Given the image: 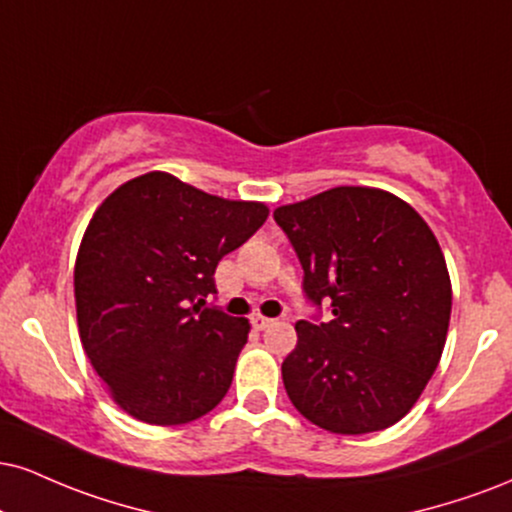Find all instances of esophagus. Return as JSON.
<instances>
[{
	"label": "esophagus",
	"mask_w": 512,
	"mask_h": 512,
	"mask_svg": "<svg viewBox=\"0 0 512 512\" xmlns=\"http://www.w3.org/2000/svg\"><path fill=\"white\" fill-rule=\"evenodd\" d=\"M274 324V319H269V317H262V315H255L252 317V326H255L257 331H264V329H269V326Z\"/></svg>",
	"instance_id": "obj_1"
}]
</instances>
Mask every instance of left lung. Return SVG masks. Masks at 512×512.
<instances>
[{
  "label": "left lung",
  "instance_id": "8db88e82",
  "mask_svg": "<svg viewBox=\"0 0 512 512\" xmlns=\"http://www.w3.org/2000/svg\"><path fill=\"white\" fill-rule=\"evenodd\" d=\"M274 219L317 310L295 324L298 346L281 365L288 398L326 432L391 427L432 379L451 319V279L432 229L400 197L357 186L283 205Z\"/></svg>",
  "mask_w": 512,
  "mask_h": 512
}]
</instances>
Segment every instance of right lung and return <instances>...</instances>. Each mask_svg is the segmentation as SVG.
Segmentation results:
<instances>
[{
	"instance_id": "1",
	"label": "right lung",
	"mask_w": 512,
	"mask_h": 512,
	"mask_svg": "<svg viewBox=\"0 0 512 512\" xmlns=\"http://www.w3.org/2000/svg\"><path fill=\"white\" fill-rule=\"evenodd\" d=\"M262 202L207 195L164 171L116 188L76 260L80 341L128 415L186 424L229 391L250 324L219 307V260L267 221Z\"/></svg>"
}]
</instances>
